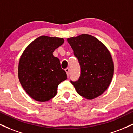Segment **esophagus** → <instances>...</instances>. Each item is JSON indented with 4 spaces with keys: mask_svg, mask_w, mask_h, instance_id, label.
Returning a JSON list of instances; mask_svg holds the SVG:
<instances>
[{
    "mask_svg": "<svg viewBox=\"0 0 133 133\" xmlns=\"http://www.w3.org/2000/svg\"><path fill=\"white\" fill-rule=\"evenodd\" d=\"M65 70V71H66V74H67V76H68V75H69V71H70V69L68 68H66V69Z\"/></svg>",
    "mask_w": 133,
    "mask_h": 133,
    "instance_id": "34e87169",
    "label": "esophagus"
}]
</instances>
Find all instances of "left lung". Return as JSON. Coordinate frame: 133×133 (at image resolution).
Returning <instances> with one entry per match:
<instances>
[{"instance_id": "left-lung-1", "label": "left lung", "mask_w": 133, "mask_h": 133, "mask_svg": "<svg viewBox=\"0 0 133 133\" xmlns=\"http://www.w3.org/2000/svg\"><path fill=\"white\" fill-rule=\"evenodd\" d=\"M78 58L81 75L71 81L77 92L87 99H93L105 91L114 75V62L104 44L89 34L67 39Z\"/></svg>"}]
</instances>
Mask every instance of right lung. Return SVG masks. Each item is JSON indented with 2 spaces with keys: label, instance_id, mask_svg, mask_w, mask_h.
Segmentation results:
<instances>
[{
  "label": "right lung",
  "instance_id": "right-lung-1",
  "mask_svg": "<svg viewBox=\"0 0 133 133\" xmlns=\"http://www.w3.org/2000/svg\"><path fill=\"white\" fill-rule=\"evenodd\" d=\"M64 42L60 37L41 36L26 48L19 59L18 78L24 91L39 102L49 101L57 92L61 82L67 79L66 72L54 50Z\"/></svg>",
  "mask_w": 133,
  "mask_h": 133
}]
</instances>
